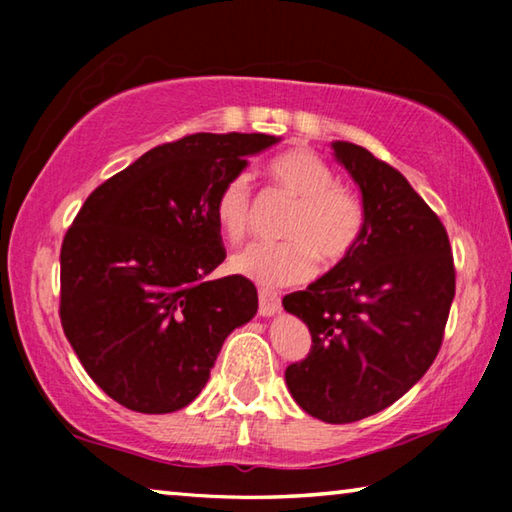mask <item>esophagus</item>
Returning <instances> with one entry per match:
<instances>
[{
	"label": "esophagus",
	"mask_w": 512,
	"mask_h": 512,
	"mask_svg": "<svg viewBox=\"0 0 512 512\" xmlns=\"http://www.w3.org/2000/svg\"><path fill=\"white\" fill-rule=\"evenodd\" d=\"M280 296H277V293H273V291H268V289H262L259 291V316H275L277 311H280Z\"/></svg>",
	"instance_id": "34e87169"
}]
</instances>
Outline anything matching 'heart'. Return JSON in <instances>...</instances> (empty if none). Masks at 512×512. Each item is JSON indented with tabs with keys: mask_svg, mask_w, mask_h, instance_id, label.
Masks as SVG:
<instances>
[{
	"mask_svg": "<svg viewBox=\"0 0 512 512\" xmlns=\"http://www.w3.org/2000/svg\"><path fill=\"white\" fill-rule=\"evenodd\" d=\"M273 183L298 198L284 223L282 244H253L232 255L230 268L262 287H289L325 264L341 262L363 232V207L350 189L336 185L334 171L307 149L287 151L268 164ZM214 216L225 239L239 244L253 230L255 198L248 173H235L214 196Z\"/></svg>",
	"mask_w": 512,
	"mask_h": 512,
	"instance_id": "heart-1",
	"label": "heart"
}]
</instances>
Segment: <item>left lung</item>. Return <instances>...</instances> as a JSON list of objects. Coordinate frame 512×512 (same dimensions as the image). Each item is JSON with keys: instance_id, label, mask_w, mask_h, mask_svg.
I'll return each mask as SVG.
<instances>
[{"instance_id": "obj_1", "label": "left lung", "mask_w": 512, "mask_h": 512, "mask_svg": "<svg viewBox=\"0 0 512 512\" xmlns=\"http://www.w3.org/2000/svg\"><path fill=\"white\" fill-rule=\"evenodd\" d=\"M361 189L357 246L282 305L309 327L307 359L284 372L302 411L329 424L384 411L418 384L443 345L456 291L445 225L400 171L332 142Z\"/></svg>"}]
</instances>
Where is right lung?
<instances>
[{
	"mask_svg": "<svg viewBox=\"0 0 512 512\" xmlns=\"http://www.w3.org/2000/svg\"><path fill=\"white\" fill-rule=\"evenodd\" d=\"M280 137L196 133L155 146L99 185L60 248V323L103 393L171 413L203 391L223 341L257 314L225 259L214 196Z\"/></svg>",
	"mask_w": 512,
	"mask_h": 512,
	"instance_id": "add662e5",
	"label": "right lung"
}]
</instances>
